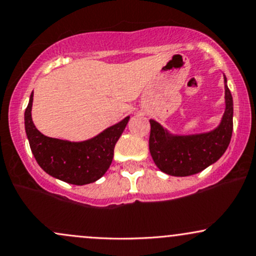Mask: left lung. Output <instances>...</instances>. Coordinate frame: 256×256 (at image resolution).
<instances>
[{
  "instance_id": "8db88e82",
  "label": "left lung",
  "mask_w": 256,
  "mask_h": 256,
  "mask_svg": "<svg viewBox=\"0 0 256 256\" xmlns=\"http://www.w3.org/2000/svg\"><path fill=\"white\" fill-rule=\"evenodd\" d=\"M224 79V114L212 130L198 134H173L150 120L149 149L160 171L174 177H186L204 171L218 160L230 145L233 130V98Z\"/></svg>"
}]
</instances>
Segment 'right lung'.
<instances>
[{"instance_id":"right-lung-1","label":"right lung","mask_w":256,"mask_h":256,"mask_svg":"<svg viewBox=\"0 0 256 256\" xmlns=\"http://www.w3.org/2000/svg\"><path fill=\"white\" fill-rule=\"evenodd\" d=\"M32 96L26 108L24 126L30 149L41 168L57 180L76 186L100 180L111 164L114 145L122 136L129 116L84 142L50 138L38 130L32 122Z\"/></svg>"}]
</instances>
